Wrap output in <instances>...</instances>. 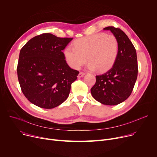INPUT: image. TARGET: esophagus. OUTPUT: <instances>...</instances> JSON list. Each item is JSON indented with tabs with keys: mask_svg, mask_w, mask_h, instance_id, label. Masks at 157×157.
<instances>
[{
	"mask_svg": "<svg viewBox=\"0 0 157 157\" xmlns=\"http://www.w3.org/2000/svg\"><path fill=\"white\" fill-rule=\"evenodd\" d=\"M85 75V72H80L79 73V75H78V78H81V77H82V76H84Z\"/></svg>",
	"mask_w": 157,
	"mask_h": 157,
	"instance_id": "1",
	"label": "esophagus"
}]
</instances>
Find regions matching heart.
Returning a JSON list of instances; mask_svg holds the SVG:
<instances>
[{
	"label": "heart",
	"mask_w": 157,
	"mask_h": 157,
	"mask_svg": "<svg viewBox=\"0 0 157 157\" xmlns=\"http://www.w3.org/2000/svg\"><path fill=\"white\" fill-rule=\"evenodd\" d=\"M73 47H66L64 56L67 64L74 69H80L88 59L90 70L107 71L114 65L119 54L117 38L103 33L79 38Z\"/></svg>",
	"instance_id": "1"
}]
</instances>
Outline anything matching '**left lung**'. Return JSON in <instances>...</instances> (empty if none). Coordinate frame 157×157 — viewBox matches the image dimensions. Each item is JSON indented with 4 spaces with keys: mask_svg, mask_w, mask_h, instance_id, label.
<instances>
[{
    "mask_svg": "<svg viewBox=\"0 0 157 157\" xmlns=\"http://www.w3.org/2000/svg\"><path fill=\"white\" fill-rule=\"evenodd\" d=\"M119 41V54L113 67L103 75L96 76L91 88L92 97L107 105H116L130 95L138 76L136 51L128 36L120 28L108 26Z\"/></svg>",
    "mask_w": 157,
    "mask_h": 157,
    "instance_id": "obj_1",
    "label": "left lung"
}]
</instances>
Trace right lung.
Listing matches in <instances>:
<instances>
[{
  "label": "right lung",
  "instance_id": "1",
  "mask_svg": "<svg viewBox=\"0 0 157 157\" xmlns=\"http://www.w3.org/2000/svg\"><path fill=\"white\" fill-rule=\"evenodd\" d=\"M72 40L43 33L21 49L17 78L24 95L34 105L53 109L67 98L79 74L68 66L62 52Z\"/></svg>",
  "mask_w": 157,
  "mask_h": 157
}]
</instances>
